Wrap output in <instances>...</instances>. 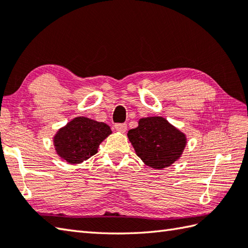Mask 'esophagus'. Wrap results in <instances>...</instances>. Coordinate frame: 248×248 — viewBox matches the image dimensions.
Listing matches in <instances>:
<instances>
[{"label": "esophagus", "instance_id": "obj_1", "mask_svg": "<svg viewBox=\"0 0 248 248\" xmlns=\"http://www.w3.org/2000/svg\"><path fill=\"white\" fill-rule=\"evenodd\" d=\"M115 129L119 131V132H121V133H124L125 131H127V124H116Z\"/></svg>", "mask_w": 248, "mask_h": 248}]
</instances>
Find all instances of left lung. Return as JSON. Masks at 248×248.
<instances>
[{"label": "left lung", "instance_id": "left-lung-1", "mask_svg": "<svg viewBox=\"0 0 248 248\" xmlns=\"http://www.w3.org/2000/svg\"><path fill=\"white\" fill-rule=\"evenodd\" d=\"M128 138L140 160L155 170L175 163L186 145V134L160 116L140 119L139 127L129 130Z\"/></svg>", "mask_w": 248, "mask_h": 248}]
</instances>
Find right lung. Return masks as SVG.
Wrapping results in <instances>:
<instances>
[{
  "instance_id": "obj_1",
  "label": "right lung",
  "mask_w": 248,
  "mask_h": 248,
  "mask_svg": "<svg viewBox=\"0 0 248 248\" xmlns=\"http://www.w3.org/2000/svg\"><path fill=\"white\" fill-rule=\"evenodd\" d=\"M112 133L107 124L87 117H77L57 131L54 147L62 159L70 164H80L96 155L98 147Z\"/></svg>"
}]
</instances>
